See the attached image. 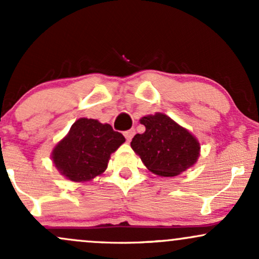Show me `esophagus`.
Masks as SVG:
<instances>
[{"label":"esophagus","instance_id":"obj_1","mask_svg":"<svg viewBox=\"0 0 259 259\" xmlns=\"http://www.w3.org/2000/svg\"><path fill=\"white\" fill-rule=\"evenodd\" d=\"M134 135H135V129H130V130H126V132H124V136H125L127 141H130Z\"/></svg>","mask_w":259,"mask_h":259}]
</instances>
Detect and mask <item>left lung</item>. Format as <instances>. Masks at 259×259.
<instances>
[{
    "label": "left lung",
    "mask_w": 259,
    "mask_h": 259,
    "mask_svg": "<svg viewBox=\"0 0 259 259\" xmlns=\"http://www.w3.org/2000/svg\"><path fill=\"white\" fill-rule=\"evenodd\" d=\"M140 123L146 130L136 134L130 145L148 170L160 177H175L197 162L200 142L168 115H146Z\"/></svg>",
    "instance_id": "1"
}]
</instances>
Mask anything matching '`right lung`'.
I'll use <instances>...</instances> for the list:
<instances>
[{"label": "right lung", "mask_w": 259, "mask_h": 259, "mask_svg": "<svg viewBox=\"0 0 259 259\" xmlns=\"http://www.w3.org/2000/svg\"><path fill=\"white\" fill-rule=\"evenodd\" d=\"M124 141L125 138L109 124L80 118L53 148L52 160L67 179L89 181L106 170L111 154Z\"/></svg>", "instance_id": "obj_1"}]
</instances>
